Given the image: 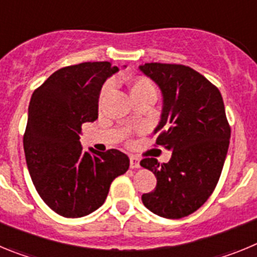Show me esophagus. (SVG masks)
Listing matches in <instances>:
<instances>
[{
    "instance_id": "obj_1",
    "label": "esophagus",
    "mask_w": 257,
    "mask_h": 257,
    "mask_svg": "<svg viewBox=\"0 0 257 257\" xmlns=\"http://www.w3.org/2000/svg\"><path fill=\"white\" fill-rule=\"evenodd\" d=\"M131 169H140V160L136 156H130Z\"/></svg>"
}]
</instances>
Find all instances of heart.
<instances>
[{
  "instance_id": "heart-1",
  "label": "heart",
  "mask_w": 257,
  "mask_h": 257,
  "mask_svg": "<svg viewBox=\"0 0 257 257\" xmlns=\"http://www.w3.org/2000/svg\"><path fill=\"white\" fill-rule=\"evenodd\" d=\"M127 88L130 92V96L133 100L139 99V97H152L156 99L157 87L151 78L145 76H134L126 81ZM108 92V86H104L100 92V101L105 97Z\"/></svg>"
}]
</instances>
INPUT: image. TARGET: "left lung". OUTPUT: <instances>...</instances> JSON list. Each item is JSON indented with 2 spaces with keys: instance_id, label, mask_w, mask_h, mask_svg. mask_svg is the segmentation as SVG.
Masks as SVG:
<instances>
[{
  "instance_id": "left-lung-1",
  "label": "left lung",
  "mask_w": 257,
  "mask_h": 257,
  "mask_svg": "<svg viewBox=\"0 0 257 257\" xmlns=\"http://www.w3.org/2000/svg\"><path fill=\"white\" fill-rule=\"evenodd\" d=\"M143 73L160 86L163 112L154 133L156 147L172 152L167 163L152 157L140 165L157 178L144 206L166 219H181L198 210L212 194L229 148L230 124L219 88L183 64L145 63Z\"/></svg>"
}]
</instances>
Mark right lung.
Instances as JSON below:
<instances>
[{"mask_svg": "<svg viewBox=\"0 0 257 257\" xmlns=\"http://www.w3.org/2000/svg\"><path fill=\"white\" fill-rule=\"evenodd\" d=\"M118 70L109 61H86L54 72L31 97L23 136L27 166L42 201L64 217H82L100 207L110 184L128 170L117 149L82 151L85 122L97 118L101 86Z\"/></svg>", "mask_w": 257, "mask_h": 257, "instance_id": "right-lung-1", "label": "right lung"}]
</instances>
